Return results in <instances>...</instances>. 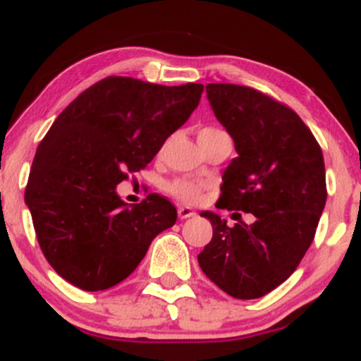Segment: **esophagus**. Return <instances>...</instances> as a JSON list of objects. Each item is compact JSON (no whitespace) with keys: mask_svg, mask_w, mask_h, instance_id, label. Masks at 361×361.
Wrapping results in <instances>:
<instances>
[{"mask_svg":"<svg viewBox=\"0 0 361 361\" xmlns=\"http://www.w3.org/2000/svg\"><path fill=\"white\" fill-rule=\"evenodd\" d=\"M178 215H180V219H190L195 217V212L190 207H178Z\"/></svg>","mask_w":361,"mask_h":361,"instance_id":"obj_1","label":"esophagus"}]
</instances>
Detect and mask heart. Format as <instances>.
Returning <instances> with one entry per match:
<instances>
[{
	"label": "heart",
	"instance_id": "heart-1",
	"mask_svg": "<svg viewBox=\"0 0 361 361\" xmlns=\"http://www.w3.org/2000/svg\"><path fill=\"white\" fill-rule=\"evenodd\" d=\"M168 192L175 195L178 200L186 202V204H192V202H197L198 197H200L202 186L193 183V181L176 180L168 186Z\"/></svg>",
	"mask_w": 361,
	"mask_h": 361
}]
</instances>
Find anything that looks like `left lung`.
I'll use <instances>...</instances> for the list:
<instances>
[{"label": "left lung", "mask_w": 361, "mask_h": 361, "mask_svg": "<svg viewBox=\"0 0 361 361\" xmlns=\"http://www.w3.org/2000/svg\"><path fill=\"white\" fill-rule=\"evenodd\" d=\"M205 88L238 152L222 175L221 209L255 221L229 227L217 214L202 212L214 234L198 264L234 299H259L295 271L312 243L327 197L324 157L288 106L247 86Z\"/></svg>", "instance_id": "obj_1"}]
</instances>
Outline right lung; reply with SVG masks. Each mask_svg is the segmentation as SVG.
Returning a JSON list of instances; mask_svg holds the SVG:
<instances>
[{
    "label": "right lung",
    "mask_w": 361,
    "mask_h": 361,
    "mask_svg": "<svg viewBox=\"0 0 361 361\" xmlns=\"http://www.w3.org/2000/svg\"><path fill=\"white\" fill-rule=\"evenodd\" d=\"M204 85L163 86L110 76L82 91L35 152L25 204L57 275L86 292L111 288L137 268L176 209L151 193L127 205L117 185L146 168L198 106Z\"/></svg>",
    "instance_id": "add662e5"
}]
</instances>
